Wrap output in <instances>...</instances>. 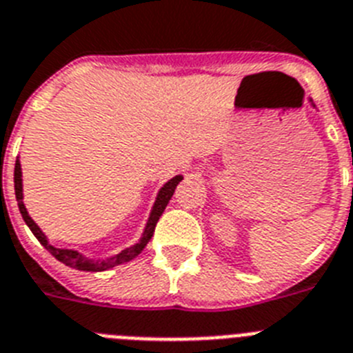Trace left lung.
<instances>
[{"instance_id":"left-lung-1","label":"left lung","mask_w":353,"mask_h":353,"mask_svg":"<svg viewBox=\"0 0 353 353\" xmlns=\"http://www.w3.org/2000/svg\"><path fill=\"white\" fill-rule=\"evenodd\" d=\"M310 103H312V107H316V105H314V101H312V99H310Z\"/></svg>"}]
</instances>
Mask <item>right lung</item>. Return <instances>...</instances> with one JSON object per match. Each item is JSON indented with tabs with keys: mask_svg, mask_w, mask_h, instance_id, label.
Segmentation results:
<instances>
[{
	"mask_svg": "<svg viewBox=\"0 0 353 353\" xmlns=\"http://www.w3.org/2000/svg\"><path fill=\"white\" fill-rule=\"evenodd\" d=\"M181 179L183 176H174L170 181H167L161 188H159L156 201H154V206H152L150 210V216H148V221L147 225H145V230H143L141 239H139L136 245H132L130 248H125V250H121L119 254L107 257V259H90V257L83 256L81 252L70 250V248H56V246L48 243L47 236H45L41 228L34 223L32 217L28 216L27 208H25V203H23V174L19 159H16V167H14V190H16V201H18L23 221L27 223L28 228L32 230V234L36 236L37 241L41 243L57 261H61L63 265L70 266V268H76V270L83 272H105L108 270V268H114V266L117 265L128 263V261H132L134 257L139 256L143 252V248H145L147 243L152 239V236H154L157 221H159V217H161V214L165 212V208H167L168 201H170L172 196H174V190H176V186L179 185Z\"/></svg>",
	"mask_w": 353,
	"mask_h": 353,
	"instance_id": "1",
	"label": "right lung"
}]
</instances>
